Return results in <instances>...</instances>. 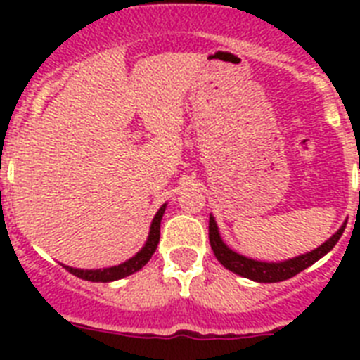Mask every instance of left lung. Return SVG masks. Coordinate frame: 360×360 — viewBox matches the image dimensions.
<instances>
[{
	"label": "left lung",
	"mask_w": 360,
	"mask_h": 360,
	"mask_svg": "<svg viewBox=\"0 0 360 360\" xmlns=\"http://www.w3.org/2000/svg\"><path fill=\"white\" fill-rule=\"evenodd\" d=\"M345 227H346V221L339 227V231H337L335 234H332V236L324 241V243H321L317 249L301 254V256L292 257V259H285V262H276V263L257 262V259L241 256V254L229 249V245H225V241L221 240V236H219L218 224H216V219L212 214L209 216V241H211V249L212 252H214L216 259H218V262L221 263L227 270L241 276V278L252 279V281H257V283H278V281H285V279L294 278L295 274L303 272L304 269H308L310 265L319 262L321 257L326 256V254L335 247L339 238L342 236Z\"/></svg>",
	"instance_id": "8db88e82"
}]
</instances>
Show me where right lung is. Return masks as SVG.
<instances>
[{
    "label": "right lung",
    "mask_w": 360,
    "mask_h": 360,
    "mask_svg": "<svg viewBox=\"0 0 360 360\" xmlns=\"http://www.w3.org/2000/svg\"><path fill=\"white\" fill-rule=\"evenodd\" d=\"M165 207H167V203H164L160 209L157 211L155 218L151 221V227H149V234L148 240H146L144 247H142L139 252L135 254L133 257L126 259L124 263L115 266H108V269H73V266L63 265L66 270H68L70 274L77 276V278L84 279V281H94V283H110V281H117V279H122L126 276H131L135 272L142 269L146 263L151 259V256L157 250V245L160 241V221L162 216H164Z\"/></svg>",
    "instance_id": "right-lung-1"
}]
</instances>
